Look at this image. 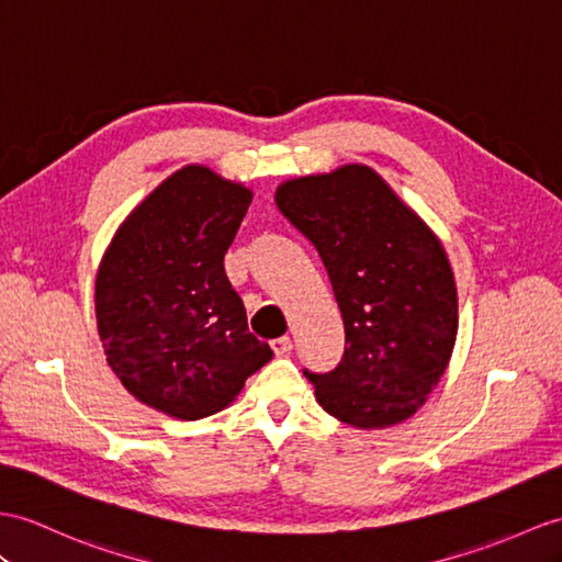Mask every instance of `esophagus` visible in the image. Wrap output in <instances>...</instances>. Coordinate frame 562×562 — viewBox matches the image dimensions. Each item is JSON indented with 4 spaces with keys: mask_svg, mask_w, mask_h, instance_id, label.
Masks as SVG:
<instances>
[{
    "mask_svg": "<svg viewBox=\"0 0 562 562\" xmlns=\"http://www.w3.org/2000/svg\"><path fill=\"white\" fill-rule=\"evenodd\" d=\"M271 350L277 355H289L293 350V340L289 336H279L271 340Z\"/></svg>",
    "mask_w": 562,
    "mask_h": 562,
    "instance_id": "esophagus-1",
    "label": "esophagus"
}]
</instances>
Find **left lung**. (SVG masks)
<instances>
[{"instance_id":"8db88e82","label":"left lung","mask_w":562,"mask_h":562,"mask_svg":"<svg viewBox=\"0 0 562 562\" xmlns=\"http://www.w3.org/2000/svg\"><path fill=\"white\" fill-rule=\"evenodd\" d=\"M277 207L317 248L344 314L336 369L305 376L328 415L360 429L407 419L446 372L458 293L443 245L362 164L277 190Z\"/></svg>"}]
</instances>
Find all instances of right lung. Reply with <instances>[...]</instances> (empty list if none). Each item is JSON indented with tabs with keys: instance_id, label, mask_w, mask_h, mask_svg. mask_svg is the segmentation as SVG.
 <instances>
[{
	"instance_id": "obj_1",
	"label": "right lung",
	"mask_w": 562,
	"mask_h": 562,
	"mask_svg": "<svg viewBox=\"0 0 562 562\" xmlns=\"http://www.w3.org/2000/svg\"><path fill=\"white\" fill-rule=\"evenodd\" d=\"M250 202L248 188L190 164L131 212L102 257L94 310L106 362L159 413L214 415L271 360L224 269Z\"/></svg>"
}]
</instances>
